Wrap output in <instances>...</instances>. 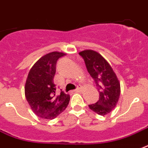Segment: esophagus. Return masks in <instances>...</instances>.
I'll use <instances>...</instances> for the list:
<instances>
[{
	"label": "esophagus",
	"instance_id": "obj_1",
	"mask_svg": "<svg viewBox=\"0 0 148 148\" xmlns=\"http://www.w3.org/2000/svg\"><path fill=\"white\" fill-rule=\"evenodd\" d=\"M81 90H82L81 87H77L76 89L74 90V91H75V92H79V91H81Z\"/></svg>",
	"mask_w": 148,
	"mask_h": 148
}]
</instances>
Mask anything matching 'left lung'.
<instances>
[{
  "instance_id": "8db88e82",
  "label": "left lung",
  "mask_w": 148,
  "mask_h": 148,
  "mask_svg": "<svg viewBox=\"0 0 148 148\" xmlns=\"http://www.w3.org/2000/svg\"><path fill=\"white\" fill-rule=\"evenodd\" d=\"M79 54L84 58L87 72L98 87L99 99L89 105L95 113L104 116L110 113L117 105L121 88L117 75L102 55L94 50H84Z\"/></svg>"
}]
</instances>
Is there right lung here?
Segmentation results:
<instances>
[{"instance_id":"1","label":"right lung","mask_w":148,"mask_h":148,"mask_svg":"<svg viewBox=\"0 0 148 148\" xmlns=\"http://www.w3.org/2000/svg\"><path fill=\"white\" fill-rule=\"evenodd\" d=\"M64 55L52 52L43 56L31 68L26 81L27 101L34 114L43 119L56 118L69 102V95L63 91L58 93L53 83L57 61Z\"/></svg>"}]
</instances>
